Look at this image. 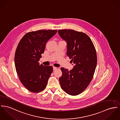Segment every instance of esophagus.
Wrapping results in <instances>:
<instances>
[{"label":"esophagus","instance_id":"34e87169","mask_svg":"<svg viewBox=\"0 0 120 120\" xmlns=\"http://www.w3.org/2000/svg\"><path fill=\"white\" fill-rule=\"evenodd\" d=\"M53 70H56L57 68H56V67H53Z\"/></svg>","mask_w":120,"mask_h":120}]
</instances>
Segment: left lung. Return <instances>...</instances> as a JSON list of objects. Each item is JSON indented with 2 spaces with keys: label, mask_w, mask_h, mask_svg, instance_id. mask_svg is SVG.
I'll return each instance as SVG.
<instances>
[{
  "label": "left lung",
  "mask_w": 120,
  "mask_h": 120,
  "mask_svg": "<svg viewBox=\"0 0 120 120\" xmlns=\"http://www.w3.org/2000/svg\"><path fill=\"white\" fill-rule=\"evenodd\" d=\"M59 36L67 42V55L74 64L72 70L61 68L59 82L68 94L77 95L87 88L92 79L97 65L96 52L90 37L73 30H59Z\"/></svg>",
  "instance_id": "left-lung-1"
}]
</instances>
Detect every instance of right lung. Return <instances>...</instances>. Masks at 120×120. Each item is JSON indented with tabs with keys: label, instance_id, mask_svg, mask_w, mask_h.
Here are the masks:
<instances>
[{
	"label": "right lung",
	"instance_id": "obj_1",
	"mask_svg": "<svg viewBox=\"0 0 120 120\" xmlns=\"http://www.w3.org/2000/svg\"><path fill=\"white\" fill-rule=\"evenodd\" d=\"M56 30H38L26 34L19 43L15 64L19 80L31 92L39 93L46 87L53 67L40 64L47 41L56 33Z\"/></svg>",
	"mask_w": 120,
	"mask_h": 120
}]
</instances>
